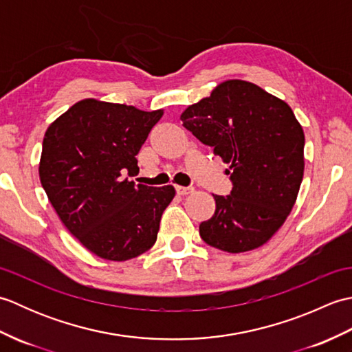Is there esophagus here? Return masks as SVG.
Listing matches in <instances>:
<instances>
[{
  "label": "esophagus",
  "mask_w": 352,
  "mask_h": 352,
  "mask_svg": "<svg viewBox=\"0 0 352 352\" xmlns=\"http://www.w3.org/2000/svg\"><path fill=\"white\" fill-rule=\"evenodd\" d=\"M175 190L178 195H189V193L193 190L192 188H184V186H175Z\"/></svg>",
  "instance_id": "34e87169"
}]
</instances>
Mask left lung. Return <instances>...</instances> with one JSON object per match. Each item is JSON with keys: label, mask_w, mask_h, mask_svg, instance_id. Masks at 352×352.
Wrapping results in <instances>:
<instances>
[{"label": "left lung", "mask_w": 352, "mask_h": 352, "mask_svg": "<svg viewBox=\"0 0 352 352\" xmlns=\"http://www.w3.org/2000/svg\"><path fill=\"white\" fill-rule=\"evenodd\" d=\"M180 118L230 164L233 182L230 195H213L203 241L231 254L266 243L287 219L304 175V131L289 104L250 81L226 80Z\"/></svg>", "instance_id": "obj_1"}]
</instances>
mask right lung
I'll list each match as a JSON object with an SVG mask.
<instances>
[{"instance_id":"right-lung-1","label":"right lung","mask_w":352,"mask_h":352,"mask_svg":"<svg viewBox=\"0 0 352 352\" xmlns=\"http://www.w3.org/2000/svg\"><path fill=\"white\" fill-rule=\"evenodd\" d=\"M163 110L86 98L45 133L39 178L63 226L95 256L125 261L157 241L174 186L134 184L136 155Z\"/></svg>"}]
</instances>
